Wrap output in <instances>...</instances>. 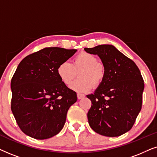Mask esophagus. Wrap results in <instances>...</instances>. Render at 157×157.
<instances>
[{
	"instance_id": "esophagus-1",
	"label": "esophagus",
	"mask_w": 157,
	"mask_h": 157,
	"mask_svg": "<svg viewBox=\"0 0 157 157\" xmlns=\"http://www.w3.org/2000/svg\"><path fill=\"white\" fill-rule=\"evenodd\" d=\"M84 96H85L83 95V94H77V98H78V99H81V98H83Z\"/></svg>"
}]
</instances>
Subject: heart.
I'll return each instance as SVG.
<instances>
[{
	"label": "heart",
	"instance_id": "obj_1",
	"mask_svg": "<svg viewBox=\"0 0 157 157\" xmlns=\"http://www.w3.org/2000/svg\"><path fill=\"white\" fill-rule=\"evenodd\" d=\"M78 73V78L71 86L77 92H87L92 86L97 87L105 77L104 65L98 61L95 56L86 52H81L76 55L72 63L62 62L57 68L59 78L66 85H70Z\"/></svg>",
	"mask_w": 157,
	"mask_h": 157
}]
</instances>
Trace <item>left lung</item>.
I'll list each match as a JSON object with an SVG mask.
<instances>
[{"mask_svg": "<svg viewBox=\"0 0 157 157\" xmlns=\"http://www.w3.org/2000/svg\"><path fill=\"white\" fill-rule=\"evenodd\" d=\"M84 50L98 55L106 71L104 81L94 93L86 96L91 101L87 113L89 125L103 136H121L132 128L141 109L144 83L140 71L112 45Z\"/></svg>", "mask_w": 157, "mask_h": 157, "instance_id": "1", "label": "left lung"}]
</instances>
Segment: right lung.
Instances as JSON below:
<instances>
[{"instance_id": "obj_1", "label": "right lung", "mask_w": 157, "mask_h": 157, "mask_svg": "<svg viewBox=\"0 0 157 157\" xmlns=\"http://www.w3.org/2000/svg\"><path fill=\"white\" fill-rule=\"evenodd\" d=\"M77 51L49 47L30 54L12 77L11 111L21 131L36 139L59 134L76 93L62 82L57 68Z\"/></svg>"}]
</instances>
